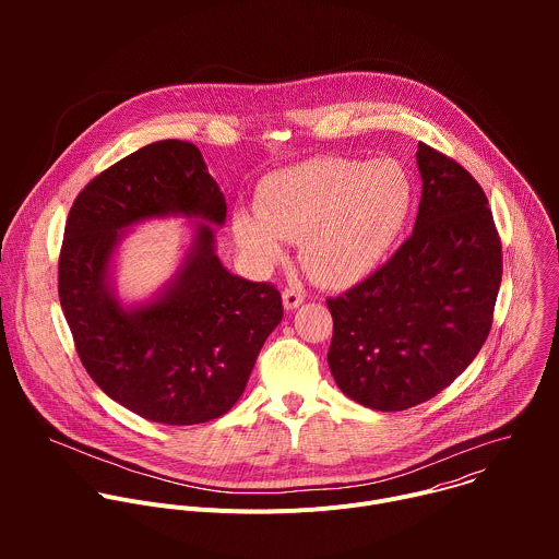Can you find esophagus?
Returning a JSON list of instances; mask_svg holds the SVG:
<instances>
[{
	"mask_svg": "<svg viewBox=\"0 0 559 559\" xmlns=\"http://www.w3.org/2000/svg\"><path fill=\"white\" fill-rule=\"evenodd\" d=\"M302 300H305V294L300 287H285V292H283L285 309H296Z\"/></svg>",
	"mask_w": 559,
	"mask_h": 559,
	"instance_id": "1",
	"label": "esophagus"
}]
</instances>
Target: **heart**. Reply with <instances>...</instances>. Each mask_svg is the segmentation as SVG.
<instances>
[{
  "instance_id": "b5f03b06",
  "label": "heart",
  "mask_w": 559,
  "mask_h": 559,
  "mask_svg": "<svg viewBox=\"0 0 559 559\" xmlns=\"http://www.w3.org/2000/svg\"><path fill=\"white\" fill-rule=\"evenodd\" d=\"M414 186L393 162L321 156L270 175L254 210L234 214V236L259 263L283 257L285 238L300 241L307 272L345 287L371 274L393 248L412 212Z\"/></svg>"
}]
</instances>
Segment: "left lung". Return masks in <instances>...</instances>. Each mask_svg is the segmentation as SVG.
Returning <instances> with one entry per match:
<instances>
[{
	"instance_id": "obj_1",
	"label": "left lung",
	"mask_w": 559,
	"mask_h": 559,
	"mask_svg": "<svg viewBox=\"0 0 559 559\" xmlns=\"http://www.w3.org/2000/svg\"><path fill=\"white\" fill-rule=\"evenodd\" d=\"M416 158L414 234L362 283L328 298L334 380L376 412L427 403L471 365L502 283V243L480 183L423 141Z\"/></svg>"
}]
</instances>
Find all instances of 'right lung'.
<instances>
[{
  "label": "right lung",
  "instance_id": "1",
  "mask_svg": "<svg viewBox=\"0 0 559 559\" xmlns=\"http://www.w3.org/2000/svg\"><path fill=\"white\" fill-rule=\"evenodd\" d=\"M225 197L197 145L150 143L97 175L74 199L59 252V300L82 365L106 395L164 425H199L241 397L257 356L283 318L272 283L229 274L210 223ZM199 215L180 276L147 306L123 310L105 283L118 229L152 215Z\"/></svg>",
  "mask_w": 559,
  "mask_h": 559
}]
</instances>
